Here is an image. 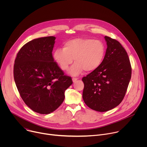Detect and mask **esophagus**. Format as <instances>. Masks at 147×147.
I'll list each match as a JSON object with an SVG mask.
<instances>
[{
	"mask_svg": "<svg viewBox=\"0 0 147 147\" xmlns=\"http://www.w3.org/2000/svg\"><path fill=\"white\" fill-rule=\"evenodd\" d=\"M78 80V78H72V81H73V82H76V81Z\"/></svg>",
	"mask_w": 147,
	"mask_h": 147,
	"instance_id": "obj_1",
	"label": "esophagus"
}]
</instances>
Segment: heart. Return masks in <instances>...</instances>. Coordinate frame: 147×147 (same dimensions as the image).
<instances>
[{
	"label": "heart",
	"mask_w": 147,
	"mask_h": 147,
	"mask_svg": "<svg viewBox=\"0 0 147 147\" xmlns=\"http://www.w3.org/2000/svg\"><path fill=\"white\" fill-rule=\"evenodd\" d=\"M105 47L102 41L96 39L77 38L64 44L63 48H57L53 53V59L58 66L66 71L73 61L76 62L69 73L78 76L84 70L87 72L98 69L103 61Z\"/></svg>",
	"instance_id": "b5f03b06"
}]
</instances>
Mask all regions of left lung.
Here are the masks:
<instances>
[{
	"instance_id": "obj_1",
	"label": "left lung",
	"mask_w": 147,
	"mask_h": 147,
	"mask_svg": "<svg viewBox=\"0 0 147 147\" xmlns=\"http://www.w3.org/2000/svg\"><path fill=\"white\" fill-rule=\"evenodd\" d=\"M107 49L100 66L82 81V98L91 109L103 112L111 110L123 99L131 76L127 53L117 40L105 36Z\"/></svg>"
}]
</instances>
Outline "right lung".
<instances>
[{
	"label": "right lung",
	"mask_w": 147,
	"mask_h": 147,
	"mask_svg": "<svg viewBox=\"0 0 147 147\" xmlns=\"http://www.w3.org/2000/svg\"><path fill=\"white\" fill-rule=\"evenodd\" d=\"M55 39L51 36L28 42L14 61V78L20 95L31 109L40 114L57 109L73 84L71 77L65 76L53 60Z\"/></svg>",
	"instance_id": "add662e5"
}]
</instances>
